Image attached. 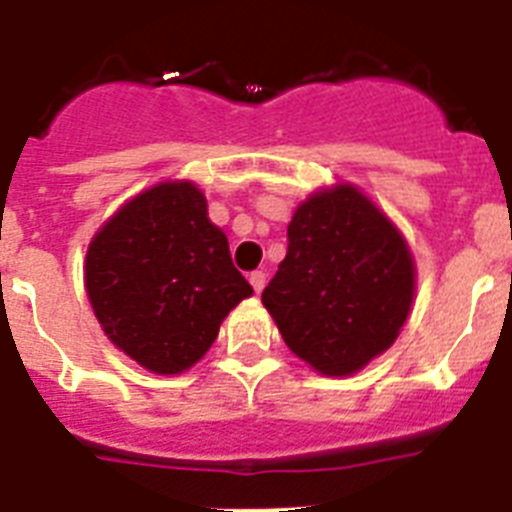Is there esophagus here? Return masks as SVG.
<instances>
[{
  "mask_svg": "<svg viewBox=\"0 0 512 512\" xmlns=\"http://www.w3.org/2000/svg\"><path fill=\"white\" fill-rule=\"evenodd\" d=\"M248 282H251L253 292L259 295L261 289L266 287V274H264V271H251V274H248Z\"/></svg>",
  "mask_w": 512,
  "mask_h": 512,
  "instance_id": "1",
  "label": "esophagus"
}]
</instances>
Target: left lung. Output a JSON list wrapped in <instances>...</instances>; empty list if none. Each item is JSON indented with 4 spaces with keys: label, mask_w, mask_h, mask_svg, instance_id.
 <instances>
[{
    "label": "left lung",
    "mask_w": 512,
    "mask_h": 512,
    "mask_svg": "<svg viewBox=\"0 0 512 512\" xmlns=\"http://www.w3.org/2000/svg\"><path fill=\"white\" fill-rule=\"evenodd\" d=\"M415 269L395 225L359 189L312 194L287 228V256L261 302L289 351L343 377L395 343Z\"/></svg>",
    "instance_id": "1"
}]
</instances>
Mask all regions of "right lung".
Instances as JSON below:
<instances>
[{"label":"right lung","instance_id":"add662e5","mask_svg":"<svg viewBox=\"0 0 512 512\" xmlns=\"http://www.w3.org/2000/svg\"><path fill=\"white\" fill-rule=\"evenodd\" d=\"M87 295L104 333L156 374H179L253 295L202 192L166 182L122 207L87 251Z\"/></svg>","mask_w":512,"mask_h":512}]
</instances>
